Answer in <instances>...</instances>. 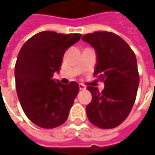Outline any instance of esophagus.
Masks as SVG:
<instances>
[{
	"label": "esophagus",
	"instance_id": "esophagus-1",
	"mask_svg": "<svg viewBox=\"0 0 155 155\" xmlns=\"http://www.w3.org/2000/svg\"><path fill=\"white\" fill-rule=\"evenodd\" d=\"M79 89H80V90H85V89H86V86H85L84 84H79Z\"/></svg>",
	"mask_w": 155,
	"mask_h": 155
}]
</instances>
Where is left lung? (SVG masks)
<instances>
[{"mask_svg":"<svg viewBox=\"0 0 155 155\" xmlns=\"http://www.w3.org/2000/svg\"><path fill=\"white\" fill-rule=\"evenodd\" d=\"M82 39L97 52L94 75L105 85L102 91L87 87L92 95L86 107L88 119L98 128H116L128 117L136 98L140 78L135 54L120 36L111 32L87 33Z\"/></svg>","mask_w":155,"mask_h":155,"instance_id":"1","label":"left lung"}]
</instances>
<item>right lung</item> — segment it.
<instances>
[{
  "instance_id": "right-lung-1",
  "label": "right lung",
  "mask_w": 155,
  "mask_h": 155,
  "mask_svg": "<svg viewBox=\"0 0 155 155\" xmlns=\"http://www.w3.org/2000/svg\"><path fill=\"white\" fill-rule=\"evenodd\" d=\"M80 33L44 31L22 45L15 64V86L28 119L43 128L62 125L68 117L79 85L63 84L52 78L58 71L64 51L80 39Z\"/></svg>"
}]
</instances>
